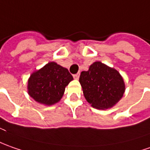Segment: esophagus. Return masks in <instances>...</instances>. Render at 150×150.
Wrapping results in <instances>:
<instances>
[{
    "instance_id": "1",
    "label": "esophagus",
    "mask_w": 150,
    "mask_h": 150,
    "mask_svg": "<svg viewBox=\"0 0 150 150\" xmlns=\"http://www.w3.org/2000/svg\"><path fill=\"white\" fill-rule=\"evenodd\" d=\"M73 77H74V79H75V80H78V79H79V77H80V74H75V75H73Z\"/></svg>"
}]
</instances>
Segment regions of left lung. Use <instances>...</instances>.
<instances>
[{"label":"left lung","mask_w":150,"mask_h":150,"mask_svg":"<svg viewBox=\"0 0 150 150\" xmlns=\"http://www.w3.org/2000/svg\"><path fill=\"white\" fill-rule=\"evenodd\" d=\"M80 81L85 100L99 110L112 108L123 97L125 85L120 74L100 61L94 62L82 71Z\"/></svg>","instance_id":"obj_1"}]
</instances>
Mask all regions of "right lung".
Wrapping results in <instances>:
<instances>
[{
	"instance_id": "obj_1",
	"label": "right lung",
	"mask_w": 150,
	"mask_h": 150,
	"mask_svg": "<svg viewBox=\"0 0 150 150\" xmlns=\"http://www.w3.org/2000/svg\"><path fill=\"white\" fill-rule=\"evenodd\" d=\"M72 80L73 76L66 68L49 62L30 75L27 85L29 96L40 104L52 105L60 100Z\"/></svg>"
}]
</instances>
